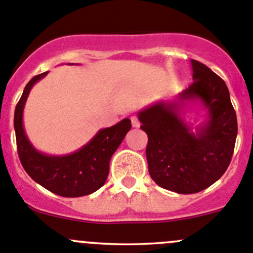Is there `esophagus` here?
Returning a JSON list of instances; mask_svg holds the SVG:
<instances>
[{
	"mask_svg": "<svg viewBox=\"0 0 253 253\" xmlns=\"http://www.w3.org/2000/svg\"><path fill=\"white\" fill-rule=\"evenodd\" d=\"M131 122H132V126H133L134 128H138L139 121H138V119H137L136 116H131Z\"/></svg>",
	"mask_w": 253,
	"mask_h": 253,
	"instance_id": "34e87169",
	"label": "esophagus"
}]
</instances>
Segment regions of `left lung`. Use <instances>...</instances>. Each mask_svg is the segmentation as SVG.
Here are the masks:
<instances>
[{
  "instance_id": "obj_1",
  "label": "left lung",
  "mask_w": 253,
  "mask_h": 253,
  "mask_svg": "<svg viewBox=\"0 0 253 253\" xmlns=\"http://www.w3.org/2000/svg\"><path fill=\"white\" fill-rule=\"evenodd\" d=\"M193 83L172 100H159L138 112L147 133L148 170L157 185L181 195L203 191L230 164L237 136L236 114L225 82L191 60ZM200 103L207 117L193 131L183 117L187 102Z\"/></svg>"
}]
</instances>
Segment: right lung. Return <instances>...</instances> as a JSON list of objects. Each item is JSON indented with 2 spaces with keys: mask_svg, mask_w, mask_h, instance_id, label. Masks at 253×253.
Instances as JSON below:
<instances>
[{
  "mask_svg": "<svg viewBox=\"0 0 253 253\" xmlns=\"http://www.w3.org/2000/svg\"><path fill=\"white\" fill-rule=\"evenodd\" d=\"M47 73L30 79L16 106L14 131L20 163L27 174L50 192L62 197L90 195L105 183L112 154L131 129V120L124 119L114 126L99 129L85 145L71 154L48 155L39 152L24 131L23 110L34 84Z\"/></svg>",
  "mask_w": 253,
  "mask_h": 253,
  "instance_id": "add662e5",
  "label": "right lung"
}]
</instances>
